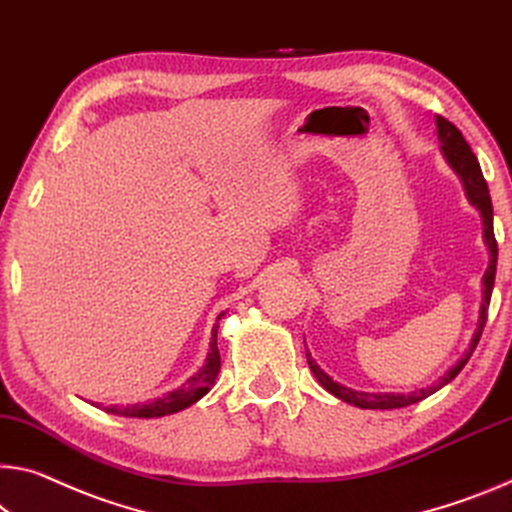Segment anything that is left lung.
Returning <instances> with one entry per match:
<instances>
[{"mask_svg": "<svg viewBox=\"0 0 512 512\" xmlns=\"http://www.w3.org/2000/svg\"><path fill=\"white\" fill-rule=\"evenodd\" d=\"M435 125H437V139H440V143H442L444 157L449 159L451 168L460 175L462 184H465V191H467L469 202H472V205L483 216V237H485V243H488V248H490V266H488V271H485V275H483L481 316H478V328L474 332L472 344H469V351L462 355L456 367H451L449 371H446L444 376L437 380L435 385L424 387V389H417V392H410V394L355 392V389H348L344 385L335 383V380H332L328 373L323 371L319 364L312 360L310 351H307V364H310L312 373L316 376V380H319V383L323 385V389H328V392L335 394L337 399H342V401L351 403V405H358V408H364V410L405 408V405L424 401L426 396L435 394L437 389H442L446 383H451V380L456 378L458 373L462 371V367H465L467 360L472 358V353H474V348L478 344V339H481V335H483L485 321H488V307H490V296H492V287H494V273H497V255H499L497 239H494V227H492V200H490L488 182H485V177L481 173V166H478L476 154L472 152V148H469V143L465 141V136L460 134V129L453 125V123H449V120H446V118H442V116H435Z\"/></svg>", "mask_w": 512, "mask_h": 512, "instance_id": "obj_1", "label": "left lung"}]
</instances>
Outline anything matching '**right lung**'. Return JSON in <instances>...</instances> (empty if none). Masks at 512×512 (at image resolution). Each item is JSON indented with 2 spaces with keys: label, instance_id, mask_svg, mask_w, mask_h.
<instances>
[{
  "label": "right lung",
  "instance_id": "right-lung-1",
  "mask_svg": "<svg viewBox=\"0 0 512 512\" xmlns=\"http://www.w3.org/2000/svg\"><path fill=\"white\" fill-rule=\"evenodd\" d=\"M221 319V316H218ZM212 330V351L207 355V362L202 364V369L198 373L186 380L182 387H177L175 392H168L161 399H154L152 403H141V405H127V408H118V405H109L107 412L111 415H120V417H139V419H152V417H166L173 415V412H180L184 408H189L196 401H200L209 389H212L214 380L221 371V353H218L216 346V330Z\"/></svg>",
  "mask_w": 512,
  "mask_h": 512
}]
</instances>
